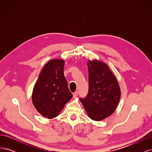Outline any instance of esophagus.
<instances>
[{
  "label": "esophagus",
  "mask_w": 152,
  "mask_h": 152,
  "mask_svg": "<svg viewBox=\"0 0 152 152\" xmlns=\"http://www.w3.org/2000/svg\"><path fill=\"white\" fill-rule=\"evenodd\" d=\"M78 94H79V93H78L77 91H75V93H73V98H76L77 96H78Z\"/></svg>",
  "instance_id": "obj_1"
}]
</instances>
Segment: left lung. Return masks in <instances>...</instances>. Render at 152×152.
Masks as SVG:
<instances>
[{"label": "left lung", "instance_id": "obj_1", "mask_svg": "<svg viewBox=\"0 0 152 152\" xmlns=\"http://www.w3.org/2000/svg\"><path fill=\"white\" fill-rule=\"evenodd\" d=\"M89 91L80 101L89 117L99 121L115 110L121 98L117 80L108 66L98 60L89 61Z\"/></svg>", "mask_w": 152, "mask_h": 152}]
</instances>
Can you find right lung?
<instances>
[{"label":"right lung","mask_w":152,"mask_h":152,"mask_svg":"<svg viewBox=\"0 0 152 152\" xmlns=\"http://www.w3.org/2000/svg\"><path fill=\"white\" fill-rule=\"evenodd\" d=\"M65 62L52 59L42 68L34 86L32 102L42 115L53 118L58 115L72 98L64 75Z\"/></svg>","instance_id":"right-lung-1"}]
</instances>
